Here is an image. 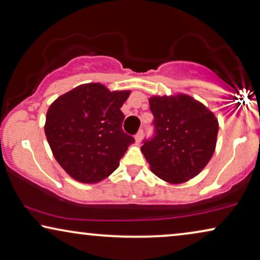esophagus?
<instances>
[{
	"mask_svg": "<svg viewBox=\"0 0 260 260\" xmlns=\"http://www.w3.org/2000/svg\"><path fill=\"white\" fill-rule=\"evenodd\" d=\"M142 135H144V131H142V129H140L137 134H135L134 138H135V142H137V144H140V142H141Z\"/></svg>",
	"mask_w": 260,
	"mask_h": 260,
	"instance_id": "esophagus-1",
	"label": "esophagus"
}]
</instances>
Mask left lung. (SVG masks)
Masks as SVG:
<instances>
[{"instance_id":"8db88e82","label":"left lung","mask_w":260,"mask_h":260,"mask_svg":"<svg viewBox=\"0 0 260 260\" xmlns=\"http://www.w3.org/2000/svg\"><path fill=\"white\" fill-rule=\"evenodd\" d=\"M148 101L155 135L141 146L142 154L151 171L164 181L174 185L188 181L213 155L218 119L187 94L153 95Z\"/></svg>"}]
</instances>
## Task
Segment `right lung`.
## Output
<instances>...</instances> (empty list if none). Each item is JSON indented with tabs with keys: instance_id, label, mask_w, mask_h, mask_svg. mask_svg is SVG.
Masks as SVG:
<instances>
[{
	"instance_id": "obj_1",
	"label": "right lung",
	"mask_w": 260,
	"mask_h": 260,
	"mask_svg": "<svg viewBox=\"0 0 260 260\" xmlns=\"http://www.w3.org/2000/svg\"><path fill=\"white\" fill-rule=\"evenodd\" d=\"M131 90L99 82L75 87L49 106L45 133L54 158L76 181L96 184L120 165L134 138L122 131Z\"/></svg>"
}]
</instances>
